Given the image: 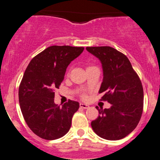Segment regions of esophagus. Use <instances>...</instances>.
I'll return each instance as SVG.
<instances>
[{
    "label": "esophagus",
    "instance_id": "esophagus-1",
    "mask_svg": "<svg viewBox=\"0 0 160 160\" xmlns=\"http://www.w3.org/2000/svg\"><path fill=\"white\" fill-rule=\"evenodd\" d=\"M80 107L81 108L87 109V108H89V105H88V104H83V103H80Z\"/></svg>",
    "mask_w": 160,
    "mask_h": 160
}]
</instances>
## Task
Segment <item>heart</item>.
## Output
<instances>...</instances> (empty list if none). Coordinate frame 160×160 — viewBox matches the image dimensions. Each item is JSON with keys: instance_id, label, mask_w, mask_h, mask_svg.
<instances>
[{"instance_id": "heart-1", "label": "heart", "mask_w": 160, "mask_h": 160, "mask_svg": "<svg viewBox=\"0 0 160 160\" xmlns=\"http://www.w3.org/2000/svg\"><path fill=\"white\" fill-rule=\"evenodd\" d=\"M82 97H83V98H86V95L83 94V95H82Z\"/></svg>"}]
</instances>
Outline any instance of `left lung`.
I'll list each match as a JSON object with an SVG mask.
<instances>
[{"label":"left lung","mask_w":160,"mask_h":160,"mask_svg":"<svg viewBox=\"0 0 160 160\" xmlns=\"http://www.w3.org/2000/svg\"><path fill=\"white\" fill-rule=\"evenodd\" d=\"M98 58L103 69L100 93L110 108L99 109L91 122L93 132L107 140H119L130 134L139 122L143 110V88L138 74L125 55L110 46L87 47Z\"/></svg>","instance_id":"8db88e82"}]
</instances>
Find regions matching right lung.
Listing matches in <instances>:
<instances>
[{"label": "right lung", "instance_id": "obj_1", "mask_svg": "<svg viewBox=\"0 0 160 160\" xmlns=\"http://www.w3.org/2000/svg\"><path fill=\"white\" fill-rule=\"evenodd\" d=\"M83 47L52 46L31 60L18 90L19 104L30 129L40 138L54 140L70 130L77 101L69 100L62 106L54 103L69 64L83 52Z\"/></svg>", "mask_w": 160, "mask_h": 160}]
</instances>
